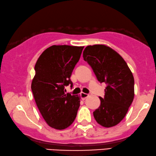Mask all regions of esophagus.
Instances as JSON below:
<instances>
[{
    "mask_svg": "<svg viewBox=\"0 0 156 156\" xmlns=\"http://www.w3.org/2000/svg\"><path fill=\"white\" fill-rule=\"evenodd\" d=\"M89 97V94H86L83 92L80 93V97H81L82 99H85L86 97Z\"/></svg>",
    "mask_w": 156,
    "mask_h": 156,
    "instance_id": "34e87169",
    "label": "esophagus"
}]
</instances>
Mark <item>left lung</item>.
<instances>
[{
  "label": "left lung",
  "mask_w": 156,
  "mask_h": 156,
  "mask_svg": "<svg viewBox=\"0 0 156 156\" xmlns=\"http://www.w3.org/2000/svg\"><path fill=\"white\" fill-rule=\"evenodd\" d=\"M83 59L91 67L97 80L105 82L104 98L93 112L99 124L109 128L119 124L128 112L134 97V79L132 71L119 54L105 45L88 46Z\"/></svg>",
  "instance_id": "obj_1"
}]
</instances>
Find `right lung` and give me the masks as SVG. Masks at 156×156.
<instances>
[{"label": "right lung", "instance_id": "add662e5", "mask_svg": "<svg viewBox=\"0 0 156 156\" xmlns=\"http://www.w3.org/2000/svg\"><path fill=\"white\" fill-rule=\"evenodd\" d=\"M83 48L54 45L41 54L35 65L33 97L45 121L54 129H66L76 118L80 98L65 94V86L73 87L70 78Z\"/></svg>", "mask_w": 156, "mask_h": 156}]
</instances>
